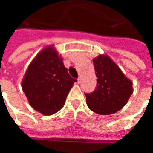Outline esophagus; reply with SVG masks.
I'll return each instance as SVG.
<instances>
[{"instance_id": "esophagus-1", "label": "esophagus", "mask_w": 153, "mask_h": 153, "mask_svg": "<svg viewBox=\"0 0 153 153\" xmlns=\"http://www.w3.org/2000/svg\"><path fill=\"white\" fill-rule=\"evenodd\" d=\"M81 82H82V78H81V76H79L78 78V83H80Z\"/></svg>"}]
</instances>
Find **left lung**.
I'll use <instances>...</instances> for the list:
<instances>
[{
  "instance_id": "obj_1",
  "label": "left lung",
  "mask_w": 153,
  "mask_h": 153,
  "mask_svg": "<svg viewBox=\"0 0 153 153\" xmlns=\"http://www.w3.org/2000/svg\"><path fill=\"white\" fill-rule=\"evenodd\" d=\"M97 87L86 96L87 105L93 112L110 115L122 109L133 93L132 82L108 56L93 59Z\"/></svg>"
}]
</instances>
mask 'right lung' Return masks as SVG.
<instances>
[{
	"label": "right lung",
	"mask_w": 153,
	"mask_h": 153,
	"mask_svg": "<svg viewBox=\"0 0 153 153\" xmlns=\"http://www.w3.org/2000/svg\"><path fill=\"white\" fill-rule=\"evenodd\" d=\"M52 47L38 53L26 71L22 88L30 106L43 115L59 111L76 82Z\"/></svg>",
	"instance_id": "1"
}]
</instances>
